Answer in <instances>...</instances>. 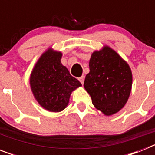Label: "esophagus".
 Returning <instances> with one entry per match:
<instances>
[{
  "mask_svg": "<svg viewBox=\"0 0 155 155\" xmlns=\"http://www.w3.org/2000/svg\"><path fill=\"white\" fill-rule=\"evenodd\" d=\"M78 80H79V81H80L81 83L83 84V83H84V76L81 77V78H78Z\"/></svg>",
  "mask_w": 155,
  "mask_h": 155,
  "instance_id": "esophagus-1",
  "label": "esophagus"
}]
</instances>
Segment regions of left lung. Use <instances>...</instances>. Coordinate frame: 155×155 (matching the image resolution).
I'll list each match as a JSON object with an SVG mask.
<instances>
[{
  "label": "left lung",
  "instance_id": "1",
  "mask_svg": "<svg viewBox=\"0 0 155 155\" xmlns=\"http://www.w3.org/2000/svg\"><path fill=\"white\" fill-rule=\"evenodd\" d=\"M84 87L94 107L105 116L118 113L130 94L132 72L128 64L107 46L91 54Z\"/></svg>",
  "mask_w": 155,
  "mask_h": 155
}]
</instances>
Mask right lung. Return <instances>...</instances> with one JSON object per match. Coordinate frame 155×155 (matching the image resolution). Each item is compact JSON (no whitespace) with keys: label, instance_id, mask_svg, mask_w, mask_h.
<instances>
[{"label":"right lung","instance_id":"1","mask_svg":"<svg viewBox=\"0 0 155 155\" xmlns=\"http://www.w3.org/2000/svg\"><path fill=\"white\" fill-rule=\"evenodd\" d=\"M62 53L50 48L42 54L30 76V86L35 98L46 110L58 113L69 103L71 92L81 86L62 65Z\"/></svg>","mask_w":155,"mask_h":155}]
</instances>
